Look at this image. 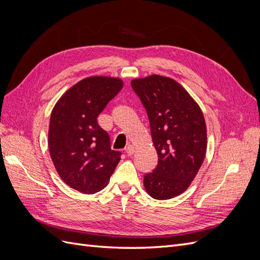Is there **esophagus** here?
Segmentation results:
<instances>
[{"label":"esophagus","instance_id":"1","mask_svg":"<svg viewBox=\"0 0 260 260\" xmlns=\"http://www.w3.org/2000/svg\"><path fill=\"white\" fill-rule=\"evenodd\" d=\"M135 146L133 145H128L127 146V148H125V153H127V155L128 156H131V155H133V153H135Z\"/></svg>","mask_w":260,"mask_h":260}]
</instances>
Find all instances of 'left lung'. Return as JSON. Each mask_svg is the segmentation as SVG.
Here are the masks:
<instances>
[{"label": "left lung", "mask_w": 260, "mask_h": 260, "mask_svg": "<svg viewBox=\"0 0 260 260\" xmlns=\"http://www.w3.org/2000/svg\"><path fill=\"white\" fill-rule=\"evenodd\" d=\"M146 109L158 164L144 176L146 192L155 200L183 193L205 158L207 131L199 104L182 85L152 75L131 81Z\"/></svg>", "instance_id": "8db88e82"}]
</instances>
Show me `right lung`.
I'll list each match as a JSON object with an SVG mask.
<instances>
[{"mask_svg": "<svg viewBox=\"0 0 260 260\" xmlns=\"http://www.w3.org/2000/svg\"><path fill=\"white\" fill-rule=\"evenodd\" d=\"M118 78L89 77L73 85L55 104L50 119L49 149L57 174L75 190L96 193L120 160L98 116L122 89Z\"/></svg>", "mask_w": 260, "mask_h": 260, "instance_id": "right-lung-1", "label": "right lung"}]
</instances>
